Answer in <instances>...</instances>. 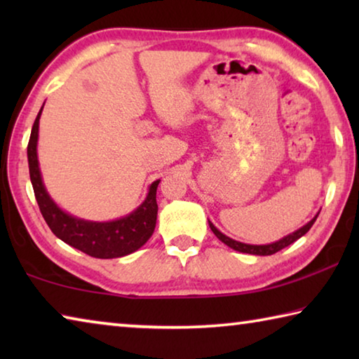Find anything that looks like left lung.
I'll return each instance as SVG.
<instances>
[{"mask_svg":"<svg viewBox=\"0 0 359 359\" xmlns=\"http://www.w3.org/2000/svg\"><path fill=\"white\" fill-rule=\"evenodd\" d=\"M318 214H320V212H318ZM317 217H318V215H315L311 222L304 224V226L299 228L297 231H294V233L285 236L283 239L277 241V242H272V244H266V245L242 244V242L231 239V238H228V236H224L223 233H220V231H218L210 222H209V226H210L212 231H214V234L217 236V238L220 239V241L223 242V244H226L228 247L233 248V250H238V252H241V253H250V255H259V257H266V255H274V253H277L278 250H282V248L291 245L294 241L302 238V236L306 234L307 231L312 228V224L315 223V220H317Z\"/></svg>","mask_w":359,"mask_h":359,"instance_id":"1","label":"left lung"}]
</instances>
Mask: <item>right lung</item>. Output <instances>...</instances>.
Masks as SVG:
<instances>
[{"instance_id":"right-lung-1","label":"right lung","mask_w":359,"mask_h":359,"mask_svg":"<svg viewBox=\"0 0 359 359\" xmlns=\"http://www.w3.org/2000/svg\"><path fill=\"white\" fill-rule=\"evenodd\" d=\"M44 107V106H42ZM42 107L36 117L28 142V166L29 179L34 190L36 201H38L39 210L44 217L52 233L62 239L66 244L77 248L93 258H120L130 255L141 248L145 242L154 234L156 224V188L160 180H155L150 185L147 198L133 210L130 215L121 217L112 222H88L82 218L66 214L53 199L48 196L41 177L39 161H38V133H39V118Z\"/></svg>"}]
</instances>
